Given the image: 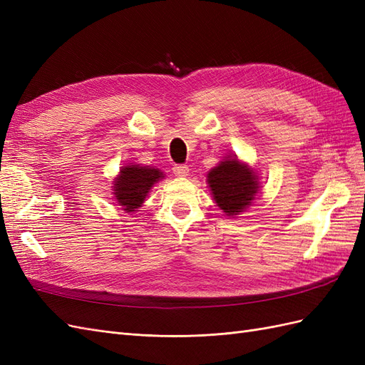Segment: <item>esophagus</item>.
Listing matches in <instances>:
<instances>
[{
	"label": "esophagus",
	"instance_id": "obj_1",
	"mask_svg": "<svg viewBox=\"0 0 365 365\" xmlns=\"http://www.w3.org/2000/svg\"><path fill=\"white\" fill-rule=\"evenodd\" d=\"M173 173L175 176H178V178H187V175H189V168L184 164H176L173 165Z\"/></svg>",
	"mask_w": 365,
	"mask_h": 365
}]
</instances>
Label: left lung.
Segmentation results:
<instances>
[{
    "label": "left lung",
    "mask_w": 365,
    "mask_h": 365,
    "mask_svg": "<svg viewBox=\"0 0 365 365\" xmlns=\"http://www.w3.org/2000/svg\"><path fill=\"white\" fill-rule=\"evenodd\" d=\"M207 184L216 205L233 217L247 212L262 189L257 170L233 153L207 173Z\"/></svg>",
    "instance_id": "obj_1"
}]
</instances>
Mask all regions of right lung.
Listing matches in <instances>:
<instances>
[{"label": "right lung", "instance_id": "right-lung-1", "mask_svg": "<svg viewBox=\"0 0 365 365\" xmlns=\"http://www.w3.org/2000/svg\"><path fill=\"white\" fill-rule=\"evenodd\" d=\"M161 180H164V172L160 169L129 163L120 169L113 181L114 200L126 213H135L152 187Z\"/></svg>", "mask_w": 365, "mask_h": 365}]
</instances>
